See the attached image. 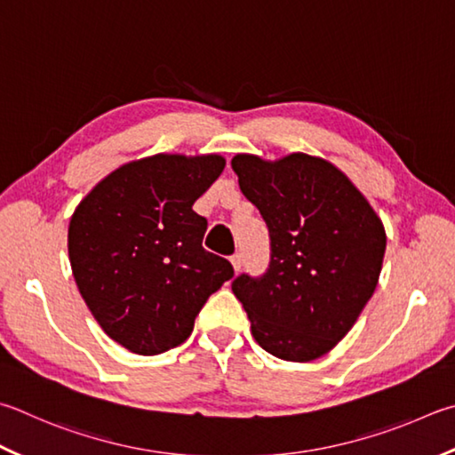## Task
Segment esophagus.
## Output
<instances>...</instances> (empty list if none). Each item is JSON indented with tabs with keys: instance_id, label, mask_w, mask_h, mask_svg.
<instances>
[{
	"instance_id": "obj_1",
	"label": "esophagus",
	"mask_w": 455,
	"mask_h": 455,
	"mask_svg": "<svg viewBox=\"0 0 455 455\" xmlns=\"http://www.w3.org/2000/svg\"><path fill=\"white\" fill-rule=\"evenodd\" d=\"M230 264H233L235 272L241 270V268H243V254H241V252H236V254L230 256Z\"/></svg>"
}]
</instances>
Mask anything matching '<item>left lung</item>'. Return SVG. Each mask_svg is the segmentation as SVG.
<instances>
[{
	"mask_svg": "<svg viewBox=\"0 0 455 455\" xmlns=\"http://www.w3.org/2000/svg\"><path fill=\"white\" fill-rule=\"evenodd\" d=\"M230 164L270 235L268 270L233 283L254 340L280 360L324 356L376 291L386 252L382 220L356 185L320 156L264 161L241 153Z\"/></svg>",
	"mask_w": 455,
	"mask_h": 455,
	"instance_id": "obj_1",
	"label": "left lung"
}]
</instances>
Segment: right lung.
Wrapping results in <instances>:
<instances>
[{
    "instance_id": "add662e5",
    "label": "right lung",
    "mask_w": 455,
    "mask_h": 455,
    "mask_svg": "<svg viewBox=\"0 0 455 455\" xmlns=\"http://www.w3.org/2000/svg\"><path fill=\"white\" fill-rule=\"evenodd\" d=\"M220 155L159 153L121 164L71 214L68 251L77 288L103 332L141 356L183 344L212 292L233 278L203 249L195 201L220 177Z\"/></svg>"
}]
</instances>
